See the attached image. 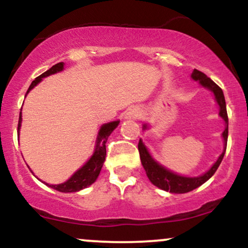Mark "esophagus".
Returning <instances> with one entry per match:
<instances>
[{
  "label": "esophagus",
  "instance_id": "esophagus-1",
  "mask_svg": "<svg viewBox=\"0 0 248 248\" xmlns=\"http://www.w3.org/2000/svg\"><path fill=\"white\" fill-rule=\"evenodd\" d=\"M140 116V112L138 108H129L126 113H124V120H136Z\"/></svg>",
  "mask_w": 248,
  "mask_h": 248
}]
</instances>
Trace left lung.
<instances>
[{
	"mask_svg": "<svg viewBox=\"0 0 248 248\" xmlns=\"http://www.w3.org/2000/svg\"><path fill=\"white\" fill-rule=\"evenodd\" d=\"M191 79L193 81H197L203 88L209 90L213 94V96H215V100L219 107V116L225 122V129L221 133V138L224 140V149L223 153L219 155L217 161L212 164L211 168L207 171L199 176H184L179 175V173L175 171H171V170L164 167L163 164H161L160 162L156 161L153 157L152 154H150L146 144H144V142L140 139V142H139V153H140L141 163L143 166L144 170H146L148 178L158 189L164 190V191L170 193L190 192L192 190H195L196 187L201 186L202 184L205 183L206 181H209L213 176V173L217 171L218 167L220 166L221 161H223L225 152H226L227 136H229V118H227L226 102H225L223 91H221V88L216 82H213L211 79L207 78V76H205L203 72H201L198 70H193V72L191 73ZM149 124L144 122L143 126H142V129L146 132L147 129H149Z\"/></svg>",
	"mask_w": 248,
	"mask_h": 248,
	"instance_id": "8db88e82",
	"label": "left lung"
}]
</instances>
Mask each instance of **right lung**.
<instances>
[{
    "mask_svg": "<svg viewBox=\"0 0 248 248\" xmlns=\"http://www.w3.org/2000/svg\"><path fill=\"white\" fill-rule=\"evenodd\" d=\"M65 64L64 62H58V64L53 65L50 70H47L46 72L42 73L41 76L37 77V78L31 82L29 90H28L27 94L32 90L33 87L37 86V85L41 82L43 79L46 78V77L56 75V73L62 72L64 70ZM25 94V96H27ZM120 124V120L110 121L107 122V124H104L99 129L98 135H96L95 140V146L94 150H93L92 156L86 161V163L84 166L79 168L77 171L73 173L71 177L65 181L64 183L61 184H49L46 182H43L44 184H46L47 186L52 187V189L57 190V191L61 192H77L80 191V190L85 189V187L92 186L93 183L98 178L99 173L101 171V168L104 166L105 158H106V142L108 140V136L113 133V130L115 129L116 127ZM22 126V109L19 112V120H18V128H17V133H18L19 136V130H21ZM32 172V170H31ZM33 173V172H32Z\"/></svg>",
    "mask_w": 248,
    "mask_h": 248,
    "instance_id": "obj_1",
    "label": "right lung"
}]
</instances>
